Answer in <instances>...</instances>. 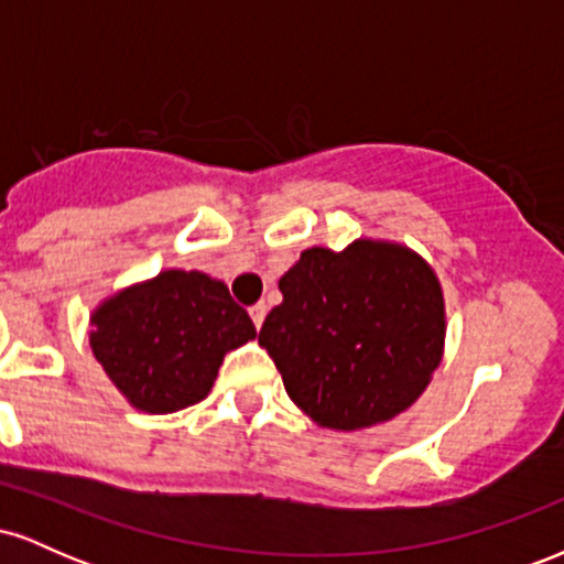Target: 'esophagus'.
<instances>
[{"mask_svg":"<svg viewBox=\"0 0 564 564\" xmlns=\"http://www.w3.org/2000/svg\"><path fill=\"white\" fill-rule=\"evenodd\" d=\"M249 315H251V321H254L257 332H260V328H262V323H264V315H268V307H264L262 302H260V304H254V307L249 310Z\"/></svg>","mask_w":564,"mask_h":564,"instance_id":"34e87169","label":"esophagus"}]
</instances>
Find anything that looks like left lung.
Masks as SVG:
<instances>
[{
  "label": "left lung",
  "instance_id": "1",
  "mask_svg": "<svg viewBox=\"0 0 564 564\" xmlns=\"http://www.w3.org/2000/svg\"><path fill=\"white\" fill-rule=\"evenodd\" d=\"M260 345L291 403L323 430L355 432L408 411L445 352V296L411 246L355 238L304 249L278 281Z\"/></svg>",
  "mask_w": 564,
  "mask_h": 564
}]
</instances>
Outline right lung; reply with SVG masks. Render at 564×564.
<instances>
[{
	"label": "right lung",
	"mask_w": 564,
	"mask_h": 564,
	"mask_svg": "<svg viewBox=\"0 0 564 564\" xmlns=\"http://www.w3.org/2000/svg\"><path fill=\"white\" fill-rule=\"evenodd\" d=\"M87 336L129 405L174 413L212 392L225 355L257 328L225 281L170 268L97 302Z\"/></svg>",
	"instance_id": "obj_1"
}]
</instances>
